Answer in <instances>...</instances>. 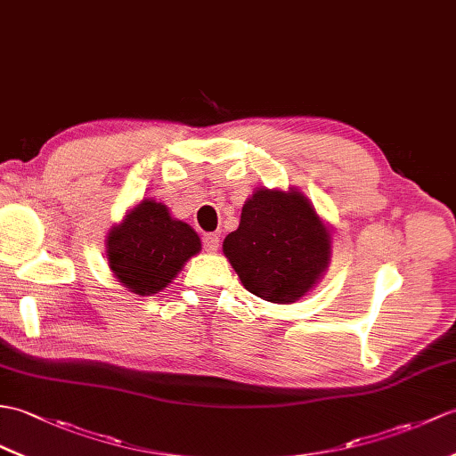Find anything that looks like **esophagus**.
<instances>
[{
  "label": "esophagus",
  "mask_w": 456,
  "mask_h": 456,
  "mask_svg": "<svg viewBox=\"0 0 456 456\" xmlns=\"http://www.w3.org/2000/svg\"><path fill=\"white\" fill-rule=\"evenodd\" d=\"M202 242H204V248L208 252H217V248H219V237L216 235V232H206V235L202 237Z\"/></svg>",
  "instance_id": "esophagus-1"
}]
</instances>
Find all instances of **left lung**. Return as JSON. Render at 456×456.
Listing matches in <instances>:
<instances>
[{
	"mask_svg": "<svg viewBox=\"0 0 456 456\" xmlns=\"http://www.w3.org/2000/svg\"><path fill=\"white\" fill-rule=\"evenodd\" d=\"M330 231L297 188H258L242 206L239 229L224 254L256 297L288 305L322 278L330 262Z\"/></svg>",
	"mask_w": 456,
	"mask_h": 456,
	"instance_id": "1",
	"label": "left lung"
}]
</instances>
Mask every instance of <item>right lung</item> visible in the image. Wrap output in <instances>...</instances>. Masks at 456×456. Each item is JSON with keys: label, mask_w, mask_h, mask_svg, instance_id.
I'll list each match as a JSON object with an SVG mask.
<instances>
[{"label": "right lung", "mask_w": 456, "mask_h": 456, "mask_svg": "<svg viewBox=\"0 0 456 456\" xmlns=\"http://www.w3.org/2000/svg\"><path fill=\"white\" fill-rule=\"evenodd\" d=\"M202 250L198 232L155 200H142L107 237V258L118 281L135 295L171 283L188 258Z\"/></svg>", "instance_id": "1"}]
</instances>
